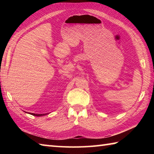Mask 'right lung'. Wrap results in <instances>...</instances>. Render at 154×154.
<instances>
[{
  "instance_id": "obj_1",
  "label": "right lung",
  "mask_w": 154,
  "mask_h": 154,
  "mask_svg": "<svg viewBox=\"0 0 154 154\" xmlns=\"http://www.w3.org/2000/svg\"><path fill=\"white\" fill-rule=\"evenodd\" d=\"M25 113H27V112H25ZM30 115H32V116H45V115H47V114H49V113H43V114H37V113H29Z\"/></svg>"
}]
</instances>
